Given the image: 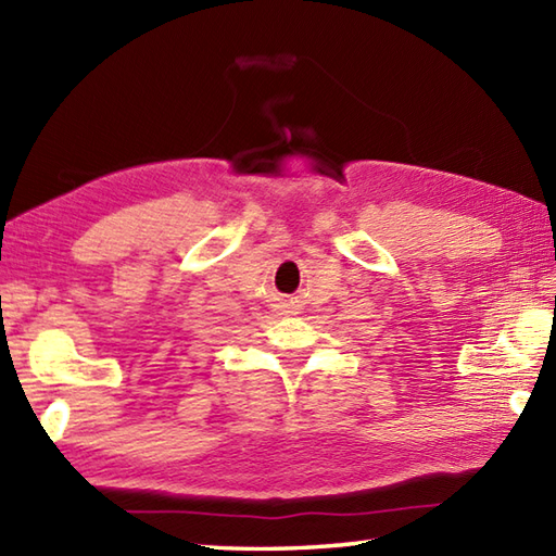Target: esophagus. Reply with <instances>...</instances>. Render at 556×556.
<instances>
[{
    "label": "esophagus",
    "mask_w": 556,
    "mask_h": 556,
    "mask_svg": "<svg viewBox=\"0 0 556 556\" xmlns=\"http://www.w3.org/2000/svg\"><path fill=\"white\" fill-rule=\"evenodd\" d=\"M281 308H285L287 313H296L299 311L296 303H293V301H285V305H281Z\"/></svg>",
    "instance_id": "34e87169"
}]
</instances>
